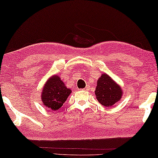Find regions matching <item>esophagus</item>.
I'll use <instances>...</instances> for the list:
<instances>
[{"label": "esophagus", "instance_id": "34e87169", "mask_svg": "<svg viewBox=\"0 0 158 158\" xmlns=\"http://www.w3.org/2000/svg\"><path fill=\"white\" fill-rule=\"evenodd\" d=\"M89 89V85H87L86 87L84 88V89H82V90H84V91H88Z\"/></svg>", "mask_w": 158, "mask_h": 158}]
</instances>
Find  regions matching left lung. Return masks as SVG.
Listing matches in <instances>:
<instances>
[{"label":"left lung","instance_id":"8db88e82","mask_svg":"<svg viewBox=\"0 0 158 158\" xmlns=\"http://www.w3.org/2000/svg\"><path fill=\"white\" fill-rule=\"evenodd\" d=\"M96 99L105 107H111L122 97L121 87L106 73H103L97 81L95 90Z\"/></svg>","mask_w":158,"mask_h":158}]
</instances>
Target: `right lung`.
I'll use <instances>...</instances> for the list:
<instances>
[{
	"label": "right lung",
	"mask_w": 158,
	"mask_h": 158,
	"mask_svg": "<svg viewBox=\"0 0 158 158\" xmlns=\"http://www.w3.org/2000/svg\"><path fill=\"white\" fill-rule=\"evenodd\" d=\"M71 90L65 86L60 77L54 75L47 81L41 92L44 106L52 111L59 110L66 101Z\"/></svg>",
	"instance_id": "add662e5"
}]
</instances>
